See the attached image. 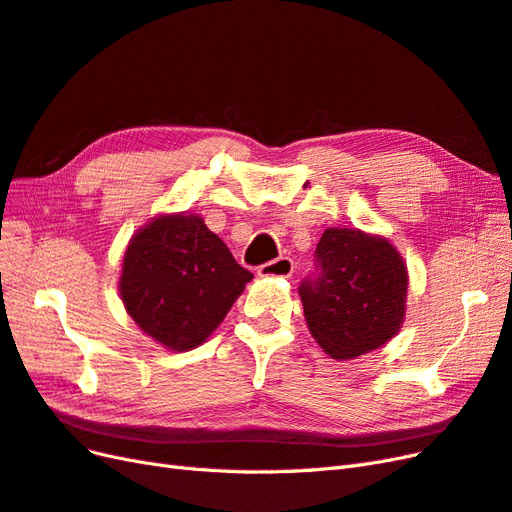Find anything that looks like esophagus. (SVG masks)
<instances>
[{
	"mask_svg": "<svg viewBox=\"0 0 512 512\" xmlns=\"http://www.w3.org/2000/svg\"><path fill=\"white\" fill-rule=\"evenodd\" d=\"M294 273V262L286 256L275 258L258 267L260 277H290Z\"/></svg>",
	"mask_w": 512,
	"mask_h": 512,
	"instance_id": "obj_1",
	"label": "esophagus"
}]
</instances>
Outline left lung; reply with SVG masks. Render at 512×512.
<instances>
[{
  "instance_id": "obj_1",
  "label": "left lung",
  "mask_w": 512,
  "mask_h": 512,
  "mask_svg": "<svg viewBox=\"0 0 512 512\" xmlns=\"http://www.w3.org/2000/svg\"><path fill=\"white\" fill-rule=\"evenodd\" d=\"M408 271L395 247L352 228H327L314 252V273L299 286L316 342L333 359L380 348L406 312Z\"/></svg>"
}]
</instances>
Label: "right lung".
Wrapping results in <instances>:
<instances>
[{"mask_svg": "<svg viewBox=\"0 0 512 512\" xmlns=\"http://www.w3.org/2000/svg\"><path fill=\"white\" fill-rule=\"evenodd\" d=\"M252 277L198 215L179 213L136 232L119 292L138 327L181 352L205 342Z\"/></svg>", "mask_w": 512, "mask_h": 512, "instance_id": "1", "label": "right lung"}]
</instances>
